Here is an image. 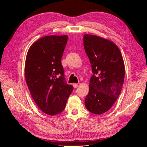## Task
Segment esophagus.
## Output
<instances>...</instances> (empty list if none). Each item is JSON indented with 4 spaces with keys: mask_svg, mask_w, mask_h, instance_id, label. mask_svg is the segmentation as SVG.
<instances>
[{
    "mask_svg": "<svg viewBox=\"0 0 147 147\" xmlns=\"http://www.w3.org/2000/svg\"><path fill=\"white\" fill-rule=\"evenodd\" d=\"M73 86H74V87L75 88H77L78 87V84H77V83H74V84H73Z\"/></svg>",
    "mask_w": 147,
    "mask_h": 147,
    "instance_id": "1",
    "label": "esophagus"
}]
</instances>
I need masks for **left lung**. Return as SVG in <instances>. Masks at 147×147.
Masks as SVG:
<instances>
[{
  "mask_svg": "<svg viewBox=\"0 0 147 147\" xmlns=\"http://www.w3.org/2000/svg\"><path fill=\"white\" fill-rule=\"evenodd\" d=\"M83 45L93 74L84 105L90 112L100 115L110 110L120 94L125 73L124 61L118 47L107 39L85 34Z\"/></svg>",
  "mask_w": 147,
  "mask_h": 147,
  "instance_id": "8db88e82",
  "label": "left lung"
}]
</instances>
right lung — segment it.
<instances>
[{
  "instance_id": "right-lung-1",
  "label": "right lung",
  "mask_w": 147,
  "mask_h": 147,
  "mask_svg": "<svg viewBox=\"0 0 147 147\" xmlns=\"http://www.w3.org/2000/svg\"><path fill=\"white\" fill-rule=\"evenodd\" d=\"M67 35H48L29 48L25 63V78L30 94L43 112L61 113L74 87L66 83L61 64Z\"/></svg>"
}]
</instances>
